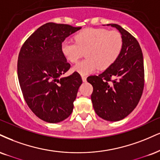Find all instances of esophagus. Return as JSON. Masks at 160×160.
I'll list each match as a JSON object with an SVG mask.
<instances>
[{
	"label": "esophagus",
	"instance_id": "obj_1",
	"mask_svg": "<svg viewBox=\"0 0 160 160\" xmlns=\"http://www.w3.org/2000/svg\"><path fill=\"white\" fill-rule=\"evenodd\" d=\"M82 82H86V77L82 76Z\"/></svg>",
	"mask_w": 160,
	"mask_h": 160
}]
</instances>
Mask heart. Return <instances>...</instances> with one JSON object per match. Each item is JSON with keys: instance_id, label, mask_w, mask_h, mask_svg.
<instances>
[{"instance_id": "heart-1", "label": "heart", "mask_w": 160, "mask_h": 160, "mask_svg": "<svg viewBox=\"0 0 160 160\" xmlns=\"http://www.w3.org/2000/svg\"><path fill=\"white\" fill-rule=\"evenodd\" d=\"M75 42L64 41L61 51L67 60L74 63L86 53V59L79 62L72 71L82 76L98 69L108 68L116 61L122 50V35L116 30L86 28L74 36Z\"/></svg>"}]
</instances>
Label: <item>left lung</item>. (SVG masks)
<instances>
[{"label":"left lung","instance_id":"left-lung-1","mask_svg":"<svg viewBox=\"0 0 160 160\" xmlns=\"http://www.w3.org/2000/svg\"><path fill=\"white\" fill-rule=\"evenodd\" d=\"M115 28L123 40L122 50L116 61L98 76L87 81L93 86L91 99L95 112L109 122L124 118L136 108L144 88V61L137 40L120 25Z\"/></svg>","mask_w":160,"mask_h":160}]
</instances>
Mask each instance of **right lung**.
I'll use <instances>...</instances> for the list:
<instances>
[{
  "instance_id": "obj_1",
  "label": "right lung",
  "mask_w": 160,
  "mask_h": 160,
  "mask_svg": "<svg viewBox=\"0 0 160 160\" xmlns=\"http://www.w3.org/2000/svg\"><path fill=\"white\" fill-rule=\"evenodd\" d=\"M81 28L49 22L38 28L21 48L18 78L25 101L36 116L58 123L72 114L79 87L77 72L61 77L71 65L61 51L62 43Z\"/></svg>"
}]
</instances>
